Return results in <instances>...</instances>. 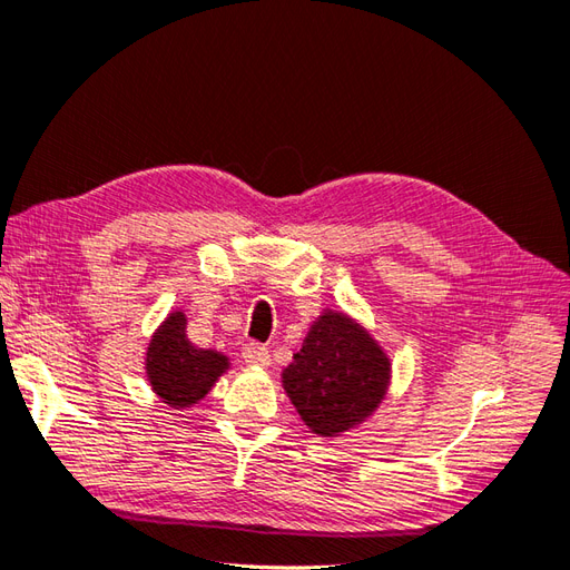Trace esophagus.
Segmentation results:
<instances>
[{
	"instance_id": "obj_1",
	"label": "esophagus",
	"mask_w": 570,
	"mask_h": 570,
	"mask_svg": "<svg viewBox=\"0 0 570 570\" xmlns=\"http://www.w3.org/2000/svg\"><path fill=\"white\" fill-rule=\"evenodd\" d=\"M243 358L247 361L249 366H268L271 364L268 347H264V344H258V342H247L245 344Z\"/></svg>"
}]
</instances>
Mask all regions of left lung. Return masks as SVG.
Listing matches in <instances>:
<instances>
[{
  "mask_svg": "<svg viewBox=\"0 0 570 570\" xmlns=\"http://www.w3.org/2000/svg\"><path fill=\"white\" fill-rule=\"evenodd\" d=\"M390 381V361L352 318L325 312L308 331L283 385L316 435L335 438L371 416Z\"/></svg>",
  "mask_w": 570,
  "mask_h": 570,
  "instance_id": "8db88e82",
  "label": "left lung"
}]
</instances>
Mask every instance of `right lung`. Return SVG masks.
Here are the masks:
<instances>
[{"label":"right lung","instance_id":"add662e5","mask_svg":"<svg viewBox=\"0 0 570 570\" xmlns=\"http://www.w3.org/2000/svg\"><path fill=\"white\" fill-rule=\"evenodd\" d=\"M226 368V356L212 350H199L187 340L185 316L180 312L170 314L149 342V383L166 404L176 409L197 404Z\"/></svg>","mask_w":570,"mask_h":570}]
</instances>
